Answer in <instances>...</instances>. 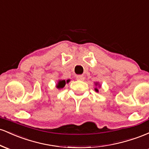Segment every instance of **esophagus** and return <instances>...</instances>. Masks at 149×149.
I'll use <instances>...</instances> for the list:
<instances>
[{
	"mask_svg": "<svg viewBox=\"0 0 149 149\" xmlns=\"http://www.w3.org/2000/svg\"><path fill=\"white\" fill-rule=\"evenodd\" d=\"M77 79L79 80H83L85 79V78L83 76H77Z\"/></svg>",
	"mask_w": 149,
	"mask_h": 149,
	"instance_id": "obj_1",
	"label": "esophagus"
}]
</instances>
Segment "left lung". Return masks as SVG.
Listing matches in <instances>:
<instances>
[{"label":"left lung","mask_w":149,"mask_h":149,"mask_svg":"<svg viewBox=\"0 0 149 149\" xmlns=\"http://www.w3.org/2000/svg\"><path fill=\"white\" fill-rule=\"evenodd\" d=\"M96 85H97V83H96ZM95 90H96V92H98V89H95Z\"/></svg>","instance_id":"obj_1"}]
</instances>
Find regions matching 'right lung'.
Returning <instances> with one entry per match:
<instances>
[{
	"label": "right lung",
	"instance_id": "right-lung-1",
	"mask_svg": "<svg viewBox=\"0 0 149 149\" xmlns=\"http://www.w3.org/2000/svg\"><path fill=\"white\" fill-rule=\"evenodd\" d=\"M69 80H66V83H69ZM65 85H66V81H65V80H60V81H59V83H58V84L57 85V88L59 89L63 88L65 86Z\"/></svg>",
	"mask_w": 149,
	"mask_h": 149
}]
</instances>
